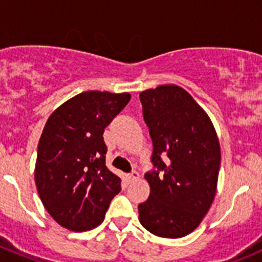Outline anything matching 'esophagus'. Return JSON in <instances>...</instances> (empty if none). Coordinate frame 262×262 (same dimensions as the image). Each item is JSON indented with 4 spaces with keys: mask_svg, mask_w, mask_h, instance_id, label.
<instances>
[{
    "mask_svg": "<svg viewBox=\"0 0 262 262\" xmlns=\"http://www.w3.org/2000/svg\"><path fill=\"white\" fill-rule=\"evenodd\" d=\"M128 180L129 182H134V181H138L139 180V173L138 172H133L128 176Z\"/></svg>",
    "mask_w": 262,
    "mask_h": 262,
    "instance_id": "1",
    "label": "esophagus"
}]
</instances>
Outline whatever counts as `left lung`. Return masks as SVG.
Segmentation results:
<instances>
[{
    "mask_svg": "<svg viewBox=\"0 0 262 262\" xmlns=\"http://www.w3.org/2000/svg\"><path fill=\"white\" fill-rule=\"evenodd\" d=\"M139 98L158 168L145 174L150 196L138 205L139 222L156 236L182 238L199 226L216 196L219 137L208 114L178 85H159Z\"/></svg>",
    "mask_w": 262,
    "mask_h": 262,
    "instance_id": "obj_1",
    "label": "left lung"
}]
</instances>
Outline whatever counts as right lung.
<instances>
[{
	"label": "right lung",
	"instance_id": "right-lung-1",
	"mask_svg": "<svg viewBox=\"0 0 262 262\" xmlns=\"http://www.w3.org/2000/svg\"><path fill=\"white\" fill-rule=\"evenodd\" d=\"M129 101V93L82 92L54 110L43 126L36 187L49 214L68 230L101 225L120 192L121 180L106 167L103 132Z\"/></svg>",
	"mask_w": 262,
	"mask_h": 262
}]
</instances>
